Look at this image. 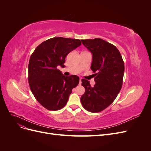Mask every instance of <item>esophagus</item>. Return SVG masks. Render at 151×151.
<instances>
[{
  "label": "esophagus",
  "instance_id": "esophagus-1",
  "mask_svg": "<svg viewBox=\"0 0 151 151\" xmlns=\"http://www.w3.org/2000/svg\"><path fill=\"white\" fill-rule=\"evenodd\" d=\"M81 79H82L81 78L79 79V84H81V83H82V82H81Z\"/></svg>",
  "mask_w": 151,
  "mask_h": 151
}]
</instances>
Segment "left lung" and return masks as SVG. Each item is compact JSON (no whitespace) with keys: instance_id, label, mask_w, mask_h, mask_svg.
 <instances>
[{"instance_id":"left-lung-1","label":"left lung","mask_w":151,"mask_h":151,"mask_svg":"<svg viewBox=\"0 0 151 151\" xmlns=\"http://www.w3.org/2000/svg\"><path fill=\"white\" fill-rule=\"evenodd\" d=\"M81 42L93 55L91 68L95 73L96 84L91 87L88 80L82 79L85 93L81 101L86 110L100 112L114 101L122 89L124 62L119 50L106 41L95 38Z\"/></svg>"}]
</instances>
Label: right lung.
Masks as SVG:
<instances>
[{
    "label": "right lung",
    "instance_id": "add662e5",
    "mask_svg": "<svg viewBox=\"0 0 151 151\" xmlns=\"http://www.w3.org/2000/svg\"><path fill=\"white\" fill-rule=\"evenodd\" d=\"M79 40L55 37L45 41L30 57L28 82L32 93L38 103L48 110H58L66 104L79 77L65 76L58 67H64L65 57L79 47Z\"/></svg>",
    "mask_w": 151,
    "mask_h": 151
}]
</instances>
